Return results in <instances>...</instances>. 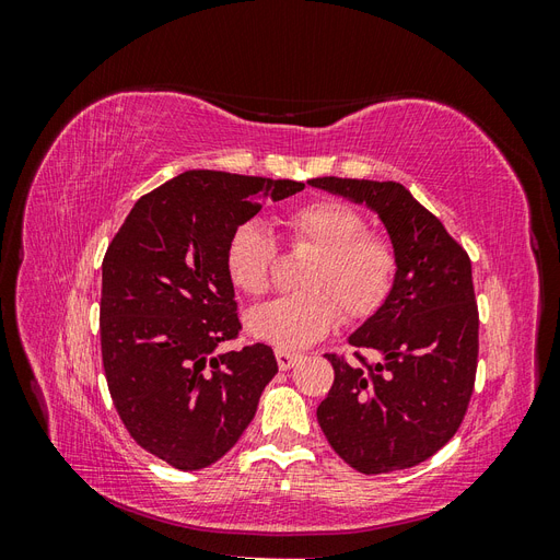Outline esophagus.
Instances as JSON below:
<instances>
[{"instance_id":"34e87169","label":"esophagus","mask_w":560,"mask_h":560,"mask_svg":"<svg viewBox=\"0 0 560 560\" xmlns=\"http://www.w3.org/2000/svg\"><path fill=\"white\" fill-rule=\"evenodd\" d=\"M276 360H278V366H280L282 371H287V369H292L296 362H301V354H296V352H284V350H276Z\"/></svg>"}]
</instances>
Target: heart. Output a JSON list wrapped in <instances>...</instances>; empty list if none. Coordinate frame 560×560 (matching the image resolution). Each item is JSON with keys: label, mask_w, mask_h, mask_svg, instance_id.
<instances>
[{"label": "heart", "mask_w": 560, "mask_h": 560, "mask_svg": "<svg viewBox=\"0 0 560 560\" xmlns=\"http://www.w3.org/2000/svg\"><path fill=\"white\" fill-rule=\"evenodd\" d=\"M282 226L294 245L315 247L301 273L303 292L254 308L247 329L254 338L284 352H299L322 341L341 322L374 315L397 280V249L371 233L366 217L336 198H317L292 208ZM278 243L261 224L243 222L229 235L224 268L235 290L264 296L273 284Z\"/></svg>", "instance_id": "obj_1"}]
</instances>
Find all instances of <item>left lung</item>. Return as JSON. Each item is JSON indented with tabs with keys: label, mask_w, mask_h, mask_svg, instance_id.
Returning <instances> with one entry per match:
<instances>
[{
	"label": "left lung",
	"mask_w": 560,
	"mask_h": 560,
	"mask_svg": "<svg viewBox=\"0 0 560 560\" xmlns=\"http://www.w3.org/2000/svg\"><path fill=\"white\" fill-rule=\"evenodd\" d=\"M308 184L366 202L399 259L387 301L348 338L354 360L327 352L334 385L317 406V422L352 469L416 467L451 442L474 393L479 308L471 261L399 182L317 177Z\"/></svg>",
	"instance_id": "1"
}]
</instances>
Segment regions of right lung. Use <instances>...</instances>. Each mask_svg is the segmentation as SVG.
<instances>
[{
	"label": "right lung",
	"instance_id": "1",
	"mask_svg": "<svg viewBox=\"0 0 560 560\" xmlns=\"http://www.w3.org/2000/svg\"><path fill=\"white\" fill-rule=\"evenodd\" d=\"M301 182L189 171L144 194L103 259L100 346L130 436L182 471L238 442L278 374L264 343L217 354L243 325L224 268L231 231Z\"/></svg>",
	"mask_w": 560,
	"mask_h": 560
}]
</instances>
